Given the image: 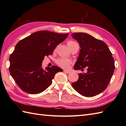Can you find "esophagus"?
Returning <instances> with one entry per match:
<instances>
[{"mask_svg":"<svg viewBox=\"0 0 126 126\" xmlns=\"http://www.w3.org/2000/svg\"><path fill=\"white\" fill-rule=\"evenodd\" d=\"M63 71L64 72V73H67V74H70V71H68V70H64V71Z\"/></svg>","mask_w":126,"mask_h":126,"instance_id":"obj_1","label":"esophagus"}]
</instances>
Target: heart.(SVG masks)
<instances>
[{
    "label": "heart",
    "instance_id": "1",
    "mask_svg": "<svg viewBox=\"0 0 126 126\" xmlns=\"http://www.w3.org/2000/svg\"><path fill=\"white\" fill-rule=\"evenodd\" d=\"M77 43L73 41H69L67 43V45L69 48L73 46V45L76 44ZM56 63L57 64L63 68H68L70 66V64L71 63V61L69 59L66 58H59L56 60Z\"/></svg>",
    "mask_w": 126,
    "mask_h": 126
}]
</instances>
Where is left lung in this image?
Wrapping results in <instances>:
<instances>
[{
    "label": "left lung",
    "instance_id": "left-lung-1",
    "mask_svg": "<svg viewBox=\"0 0 126 126\" xmlns=\"http://www.w3.org/2000/svg\"><path fill=\"white\" fill-rule=\"evenodd\" d=\"M71 36L81 47L74 69L87 68L86 74H79V79L71 84L72 87L84 96L97 95L106 89L114 73L112 53L105 43L90 34L79 32Z\"/></svg>",
    "mask_w": 126,
    "mask_h": 126
}]
</instances>
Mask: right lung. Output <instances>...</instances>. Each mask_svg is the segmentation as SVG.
<instances>
[{
  "label": "right lung",
  "instance_id": "add662e5",
  "mask_svg": "<svg viewBox=\"0 0 126 126\" xmlns=\"http://www.w3.org/2000/svg\"><path fill=\"white\" fill-rule=\"evenodd\" d=\"M68 35L40 31L16 44L10 56L9 71L21 89L31 94L41 93L52 83L56 73L63 71L55 65L43 69L42 63L45 56L52 55L56 47Z\"/></svg>",
  "mask_w": 126,
  "mask_h": 126
}]
</instances>
